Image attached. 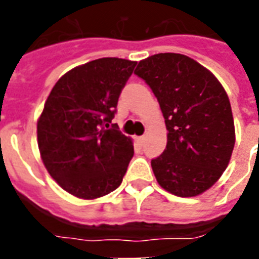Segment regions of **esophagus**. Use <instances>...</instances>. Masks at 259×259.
Here are the masks:
<instances>
[{
	"label": "esophagus",
	"instance_id": "34e87169",
	"mask_svg": "<svg viewBox=\"0 0 259 259\" xmlns=\"http://www.w3.org/2000/svg\"><path fill=\"white\" fill-rule=\"evenodd\" d=\"M145 140H146L145 136H141V137H137V141H138V144H140V145H144V144H145Z\"/></svg>",
	"mask_w": 259,
	"mask_h": 259
}]
</instances>
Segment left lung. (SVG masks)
<instances>
[{
  "instance_id": "1",
  "label": "left lung",
  "mask_w": 259,
  "mask_h": 259,
  "mask_svg": "<svg viewBox=\"0 0 259 259\" xmlns=\"http://www.w3.org/2000/svg\"><path fill=\"white\" fill-rule=\"evenodd\" d=\"M134 74L156 95L168 130L165 150L152 160L158 184L176 196L200 195L225 172L235 144L225 89L207 68L180 54L149 56Z\"/></svg>"
}]
</instances>
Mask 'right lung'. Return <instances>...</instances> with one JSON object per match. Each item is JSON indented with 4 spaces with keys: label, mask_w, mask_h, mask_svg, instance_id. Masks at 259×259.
<instances>
[{
    "label": "right lung",
    "mask_w": 259,
    "mask_h": 259,
    "mask_svg": "<svg viewBox=\"0 0 259 259\" xmlns=\"http://www.w3.org/2000/svg\"><path fill=\"white\" fill-rule=\"evenodd\" d=\"M136 64L103 58L75 67L47 99L37 122L38 149L51 176L74 196L97 199L121 185L133 142L111 121Z\"/></svg>",
    "instance_id": "add662e5"
}]
</instances>
